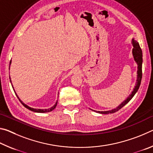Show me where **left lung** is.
<instances>
[{
	"instance_id": "left-lung-1",
	"label": "left lung",
	"mask_w": 153,
	"mask_h": 153,
	"mask_svg": "<svg viewBox=\"0 0 153 153\" xmlns=\"http://www.w3.org/2000/svg\"><path fill=\"white\" fill-rule=\"evenodd\" d=\"M132 45L134 46V48L132 50V53H133V56L134 58V60L136 62L137 65H138V71H137V74H138V77H137V82L136 84V86L134 88V90L131 92V94L129 96L128 98L123 101L120 105H119L117 108H114V109L111 110V111H97V113H101V114H108V113H115L116 111H118L120 108H122L123 106H125L127 103H128L129 100H130L131 98H133V97L136 93V92L138 91V90L140 87V85L141 83V79H142V50L140 48V46L138 42L137 41L134 40L132 39Z\"/></svg>"
}]
</instances>
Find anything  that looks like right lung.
<instances>
[{
  "label": "right lung",
  "mask_w": 153,
  "mask_h": 153,
  "mask_svg": "<svg viewBox=\"0 0 153 153\" xmlns=\"http://www.w3.org/2000/svg\"><path fill=\"white\" fill-rule=\"evenodd\" d=\"M11 61H10V63H9V68H10V65H11ZM9 79H11V78H10V77H9ZM10 81H11V79H10ZM12 87H13V85H12ZM13 90H14V88H13ZM15 94H16L17 97L18 98H19V101L21 102V103H22V104L23 105H24L25 108H27V109H29V110L32 111H33V112H36V113H47V112H50V111H52L53 109H55V107H56V105H57V101H56V103H55V105H54L53 107H52L51 108H46V109H40V108H33L28 107L27 105L24 104V103L22 101V100H21L19 99V98L18 97V96L17 95L16 93H15Z\"/></svg>",
  "instance_id": "1"
}]
</instances>
